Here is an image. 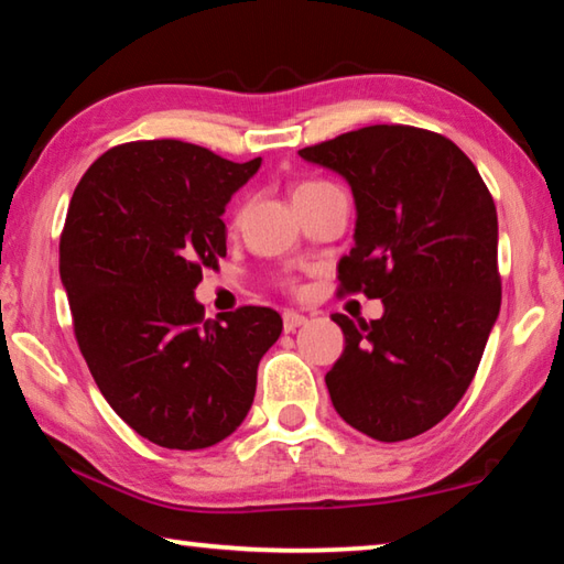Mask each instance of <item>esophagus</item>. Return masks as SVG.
Segmentation results:
<instances>
[{
	"label": "esophagus",
	"instance_id": "34e87169",
	"mask_svg": "<svg viewBox=\"0 0 564 564\" xmlns=\"http://www.w3.org/2000/svg\"><path fill=\"white\" fill-rule=\"evenodd\" d=\"M305 321H308V318H305V316H303V313H295V311H285V313H283V330H285V333H293L295 328H301V326H305Z\"/></svg>",
	"mask_w": 564,
	"mask_h": 564
}]
</instances>
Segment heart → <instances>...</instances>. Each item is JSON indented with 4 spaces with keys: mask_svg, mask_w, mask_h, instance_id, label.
I'll return each instance as SVG.
<instances>
[{
    "mask_svg": "<svg viewBox=\"0 0 564 564\" xmlns=\"http://www.w3.org/2000/svg\"><path fill=\"white\" fill-rule=\"evenodd\" d=\"M321 184H326V181H305V184H301L299 188H295V194H301V191H305V188L321 186ZM295 194H293V196H295ZM283 285H285V289H295V279H291V275H285V279H283Z\"/></svg>",
    "mask_w": 564,
    "mask_h": 564,
    "instance_id": "1",
    "label": "heart"
}]
</instances>
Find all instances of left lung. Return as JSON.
Wrapping results in <instances>:
<instances>
[{
	"label": "left lung",
	"mask_w": 564,
	"mask_h": 564,
	"mask_svg": "<svg viewBox=\"0 0 564 564\" xmlns=\"http://www.w3.org/2000/svg\"><path fill=\"white\" fill-rule=\"evenodd\" d=\"M299 154L338 171L358 208L338 291L386 305L352 323L326 373L333 408L356 431L398 443L460 403L500 313L498 212L470 159L443 133L376 123Z\"/></svg>",
	"instance_id": "8db88e82"
}]
</instances>
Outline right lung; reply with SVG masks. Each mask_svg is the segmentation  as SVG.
Returning <instances> with one entry per match:
<instances>
[{"mask_svg":"<svg viewBox=\"0 0 564 564\" xmlns=\"http://www.w3.org/2000/svg\"><path fill=\"white\" fill-rule=\"evenodd\" d=\"M261 166L178 139L129 141L74 188L59 273L107 403L141 437L202 451L243 423L283 321L265 305L204 318L194 289L226 256L228 198Z\"/></svg>","mask_w":564,"mask_h":564,"instance_id":"add662e5","label":"right lung"}]
</instances>
